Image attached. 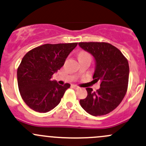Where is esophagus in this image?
Segmentation results:
<instances>
[{
    "label": "esophagus",
    "instance_id": "obj_1",
    "mask_svg": "<svg viewBox=\"0 0 146 146\" xmlns=\"http://www.w3.org/2000/svg\"><path fill=\"white\" fill-rule=\"evenodd\" d=\"M72 87H73V89H80V86H77V85H76V84H73V85H72Z\"/></svg>",
    "mask_w": 146,
    "mask_h": 146
}]
</instances>
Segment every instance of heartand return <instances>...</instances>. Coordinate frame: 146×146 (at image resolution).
Here are the masks:
<instances>
[{
    "label": "heart",
    "mask_w": 146,
    "mask_h": 146,
    "mask_svg": "<svg viewBox=\"0 0 146 146\" xmlns=\"http://www.w3.org/2000/svg\"><path fill=\"white\" fill-rule=\"evenodd\" d=\"M79 55H89L86 52H84V51H82V52H80L79 53Z\"/></svg>",
    "instance_id": "heart-1"
}]
</instances>
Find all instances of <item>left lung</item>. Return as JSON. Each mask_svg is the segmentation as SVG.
<instances>
[{
  "instance_id": "obj_1",
  "label": "left lung",
  "mask_w": 146,
  "mask_h": 146,
  "mask_svg": "<svg viewBox=\"0 0 146 146\" xmlns=\"http://www.w3.org/2000/svg\"><path fill=\"white\" fill-rule=\"evenodd\" d=\"M79 46L96 60L93 78L100 80V88H86L87 96L80 100L81 107L94 116L109 113L120 105L125 96L129 80V64L119 49L106 42H80Z\"/></svg>"
}]
</instances>
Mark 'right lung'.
Wrapping results in <instances>:
<instances>
[{
  "mask_svg": "<svg viewBox=\"0 0 146 146\" xmlns=\"http://www.w3.org/2000/svg\"><path fill=\"white\" fill-rule=\"evenodd\" d=\"M78 43L46 44L28 51L17 69L21 96L30 109L46 113L57 106L70 84L51 80Z\"/></svg>",
  "mask_w": 146,
  "mask_h": 146,
  "instance_id": "1",
  "label": "right lung"
}]
</instances>
